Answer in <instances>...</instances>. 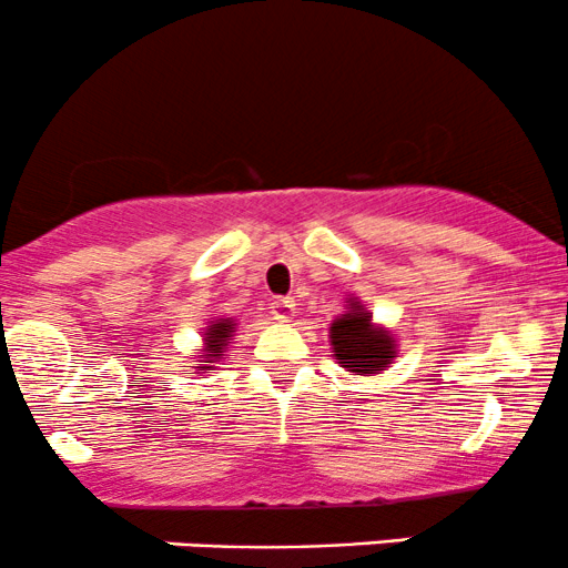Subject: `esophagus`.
Segmentation results:
<instances>
[{"label": "esophagus", "instance_id": "obj_1", "mask_svg": "<svg viewBox=\"0 0 568 568\" xmlns=\"http://www.w3.org/2000/svg\"><path fill=\"white\" fill-rule=\"evenodd\" d=\"M270 312H272V321L291 323L293 312H296V302H293V298H275V302L270 304Z\"/></svg>", "mask_w": 568, "mask_h": 568}]
</instances>
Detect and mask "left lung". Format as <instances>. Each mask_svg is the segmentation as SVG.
Masks as SVG:
<instances>
[{"label":"left lung","instance_id":"obj_1","mask_svg":"<svg viewBox=\"0 0 568 568\" xmlns=\"http://www.w3.org/2000/svg\"><path fill=\"white\" fill-rule=\"evenodd\" d=\"M331 344L336 361L352 374H376L389 366L395 357V342L387 331H376L371 325V312H363L361 304H352L347 315L331 325Z\"/></svg>","mask_w":568,"mask_h":568}]
</instances>
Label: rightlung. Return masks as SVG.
<instances>
[{
    "label": "right lung",
    "instance_id": "obj_1",
    "mask_svg": "<svg viewBox=\"0 0 568 568\" xmlns=\"http://www.w3.org/2000/svg\"><path fill=\"white\" fill-rule=\"evenodd\" d=\"M232 321H224V317H221V321H213V325H207V331H205V349L202 352H207V361H200V371H211L213 366L211 363L216 361L219 357V352L226 347V342H230V336H232Z\"/></svg>",
    "mask_w": 568,
    "mask_h": 568
}]
</instances>
